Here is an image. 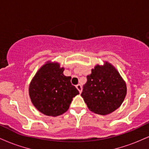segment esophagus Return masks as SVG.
Segmentation results:
<instances>
[{
    "instance_id": "1",
    "label": "esophagus",
    "mask_w": 149,
    "mask_h": 149,
    "mask_svg": "<svg viewBox=\"0 0 149 149\" xmlns=\"http://www.w3.org/2000/svg\"><path fill=\"white\" fill-rule=\"evenodd\" d=\"M76 88L78 89V91H79V92L80 93H81L82 92V87H81V85H80V84H78L76 85Z\"/></svg>"
}]
</instances>
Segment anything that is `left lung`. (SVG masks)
Returning a JSON list of instances; mask_svg holds the SVG:
<instances>
[{"mask_svg":"<svg viewBox=\"0 0 149 149\" xmlns=\"http://www.w3.org/2000/svg\"><path fill=\"white\" fill-rule=\"evenodd\" d=\"M126 84L112 65H99L87 76L81 96L92 111L101 115L111 113L123 102Z\"/></svg>","mask_w":149,"mask_h":149,"instance_id":"1","label":"left lung"}]
</instances>
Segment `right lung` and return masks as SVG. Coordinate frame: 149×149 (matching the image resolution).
I'll list each match as a JSON object with an SVG mask.
<instances>
[{
	"label": "right lung",
	"mask_w": 149,
	"mask_h": 149,
	"mask_svg": "<svg viewBox=\"0 0 149 149\" xmlns=\"http://www.w3.org/2000/svg\"><path fill=\"white\" fill-rule=\"evenodd\" d=\"M57 63H47L36 73L29 85V95L38 110L46 116H58L69 109L73 98L79 94L63 74Z\"/></svg>",
	"instance_id": "obj_1"
}]
</instances>
